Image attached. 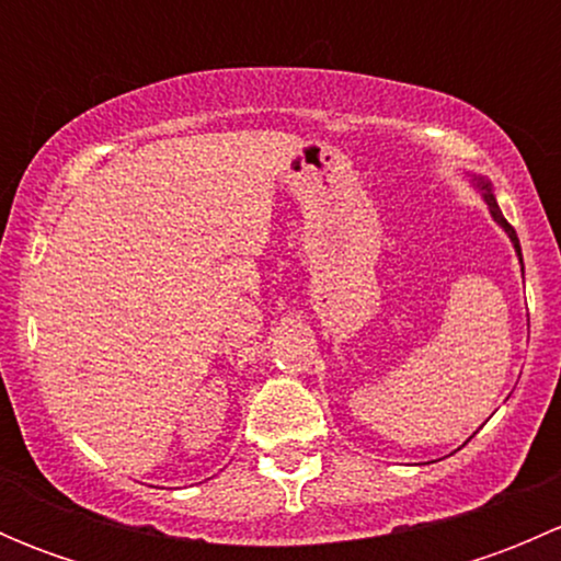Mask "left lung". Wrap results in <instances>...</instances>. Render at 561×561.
<instances>
[{
  "label": "left lung",
  "instance_id": "1",
  "mask_svg": "<svg viewBox=\"0 0 561 561\" xmlns=\"http://www.w3.org/2000/svg\"><path fill=\"white\" fill-rule=\"evenodd\" d=\"M474 181H478V186H480V190H483V201H485V206H489L491 217H494V222L500 225V228L505 230L507 236H511L513 247H516V252H518V260H522V244H518V236H516V230H513V225L507 222L505 217H502L500 206H496V197H494V192H491V184H489V181H485V179H480V175H474ZM522 268H524V265H522Z\"/></svg>",
  "mask_w": 561,
  "mask_h": 561
}]
</instances>
